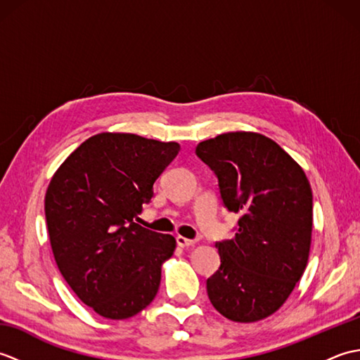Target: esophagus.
Segmentation results:
<instances>
[{
	"instance_id": "1",
	"label": "esophagus",
	"mask_w": 360,
	"mask_h": 360,
	"mask_svg": "<svg viewBox=\"0 0 360 360\" xmlns=\"http://www.w3.org/2000/svg\"><path fill=\"white\" fill-rule=\"evenodd\" d=\"M176 243H178L179 248H190V246H195V240H188V238H184V236L178 235L176 236Z\"/></svg>"
}]
</instances>
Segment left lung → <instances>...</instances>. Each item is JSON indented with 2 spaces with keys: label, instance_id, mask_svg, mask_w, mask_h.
<instances>
[{
  "label": "left lung",
  "instance_id": "1",
  "mask_svg": "<svg viewBox=\"0 0 360 360\" xmlns=\"http://www.w3.org/2000/svg\"><path fill=\"white\" fill-rule=\"evenodd\" d=\"M196 156L218 178L226 207L241 213L232 240L215 246L219 269L207 294L232 322H258L278 311L307 269L312 192L303 168L269 137L250 131L198 143Z\"/></svg>",
  "mask_w": 360,
  "mask_h": 360
}]
</instances>
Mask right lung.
<instances>
[{
  "mask_svg": "<svg viewBox=\"0 0 360 360\" xmlns=\"http://www.w3.org/2000/svg\"><path fill=\"white\" fill-rule=\"evenodd\" d=\"M181 150L176 142L101 133L53 173L44 213L63 278L98 316L124 320L147 308L176 240L136 223L153 184Z\"/></svg>",
  "mask_w": 360,
  "mask_h": 360,
  "instance_id": "add662e5",
  "label": "right lung"
}]
</instances>
